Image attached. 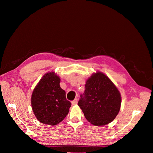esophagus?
<instances>
[{
    "instance_id": "34e87169",
    "label": "esophagus",
    "mask_w": 153,
    "mask_h": 153,
    "mask_svg": "<svg viewBox=\"0 0 153 153\" xmlns=\"http://www.w3.org/2000/svg\"><path fill=\"white\" fill-rule=\"evenodd\" d=\"M77 103H78V99L77 98H75L73 101H72V102H71L73 105H75L77 104Z\"/></svg>"
}]
</instances>
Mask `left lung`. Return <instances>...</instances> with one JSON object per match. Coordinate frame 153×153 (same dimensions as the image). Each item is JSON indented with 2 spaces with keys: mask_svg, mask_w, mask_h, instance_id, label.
<instances>
[{
  "mask_svg": "<svg viewBox=\"0 0 153 153\" xmlns=\"http://www.w3.org/2000/svg\"><path fill=\"white\" fill-rule=\"evenodd\" d=\"M85 87L78 105L87 121L100 126L114 121L121 109V96L112 81L97 71L87 78Z\"/></svg>",
  "mask_w": 153,
  "mask_h": 153,
  "instance_id": "obj_1",
  "label": "left lung"
}]
</instances>
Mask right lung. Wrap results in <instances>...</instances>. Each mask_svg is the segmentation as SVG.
Here are the masks:
<instances>
[{
  "instance_id": "right-lung-1",
  "label": "right lung",
  "mask_w": 153,
  "mask_h": 153,
  "mask_svg": "<svg viewBox=\"0 0 153 153\" xmlns=\"http://www.w3.org/2000/svg\"><path fill=\"white\" fill-rule=\"evenodd\" d=\"M61 78L53 71L43 76L32 91V109L36 119L47 125L55 126L68 115L71 103L66 92L60 87Z\"/></svg>"
}]
</instances>
